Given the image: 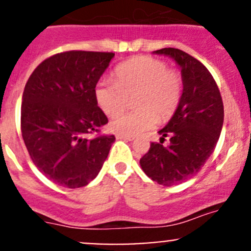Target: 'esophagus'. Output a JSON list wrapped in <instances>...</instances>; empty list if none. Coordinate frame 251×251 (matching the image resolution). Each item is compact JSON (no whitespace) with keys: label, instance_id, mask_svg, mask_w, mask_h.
I'll return each mask as SVG.
<instances>
[{"label":"esophagus","instance_id":"esophagus-1","mask_svg":"<svg viewBox=\"0 0 251 251\" xmlns=\"http://www.w3.org/2000/svg\"><path fill=\"white\" fill-rule=\"evenodd\" d=\"M116 138H119V140H125V141H133L135 140V137L131 135H116Z\"/></svg>","mask_w":251,"mask_h":251}]
</instances>
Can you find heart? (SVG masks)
<instances>
[{
  "label": "heart",
  "mask_w": 251,
  "mask_h": 251,
  "mask_svg": "<svg viewBox=\"0 0 251 251\" xmlns=\"http://www.w3.org/2000/svg\"><path fill=\"white\" fill-rule=\"evenodd\" d=\"M182 90L181 76L169 70L166 63L141 55L116 67L115 82L100 80L96 85L95 98L105 115H115L110 121L114 132L137 135L153 127L158 120L166 121L174 115L181 102ZM133 98L138 109L118 114Z\"/></svg>",
  "instance_id": "obj_1"
}]
</instances>
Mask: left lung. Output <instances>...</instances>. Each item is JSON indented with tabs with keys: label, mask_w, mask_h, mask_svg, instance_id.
<instances>
[{
	"label": "left lung",
	"mask_w": 251,
	"mask_h": 251,
	"mask_svg": "<svg viewBox=\"0 0 251 251\" xmlns=\"http://www.w3.org/2000/svg\"><path fill=\"white\" fill-rule=\"evenodd\" d=\"M154 53L177 63L183 90L178 108L159 131L160 143H151L140 164L149 178L174 186L199 173L212 154L224 125V103L214 77L198 59L171 47ZM165 137L171 138L166 147L162 146Z\"/></svg>",
	"instance_id": "left-lung-1"
}]
</instances>
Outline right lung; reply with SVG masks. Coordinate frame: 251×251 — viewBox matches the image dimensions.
<instances>
[{"label":"right lung","mask_w":251,"mask_h":251,"mask_svg":"<svg viewBox=\"0 0 251 251\" xmlns=\"http://www.w3.org/2000/svg\"><path fill=\"white\" fill-rule=\"evenodd\" d=\"M114 53L68 50L45 59L25 85L22 136L30 158L48 179L80 188L96 178L115 137L100 132L108 118L95 88Z\"/></svg>","instance_id":"add662e5"}]
</instances>
